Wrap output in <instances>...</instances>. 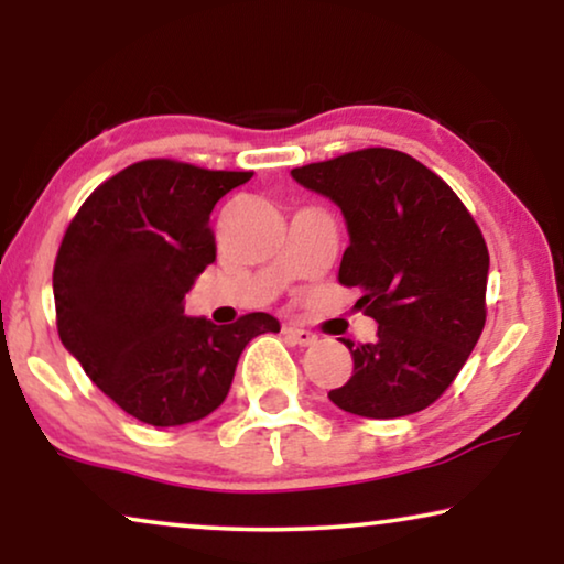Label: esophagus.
Here are the masks:
<instances>
[{
  "mask_svg": "<svg viewBox=\"0 0 564 564\" xmlns=\"http://www.w3.org/2000/svg\"><path fill=\"white\" fill-rule=\"evenodd\" d=\"M284 336H288L290 341L297 346H313L315 341H318V336H315L313 330L300 328V326H284Z\"/></svg>",
  "mask_w": 564,
  "mask_h": 564,
  "instance_id": "esophagus-1",
  "label": "esophagus"
}]
</instances>
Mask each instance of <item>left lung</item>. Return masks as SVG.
I'll list each match as a JSON object with an SVG mask.
<instances>
[{"instance_id": "left-lung-1", "label": "left lung", "mask_w": 564, "mask_h": 564, "mask_svg": "<svg viewBox=\"0 0 564 564\" xmlns=\"http://www.w3.org/2000/svg\"><path fill=\"white\" fill-rule=\"evenodd\" d=\"M346 220L349 249L338 282L359 288L377 321L372 344L354 346V372L330 403L361 419H400L449 388L485 326L490 257L449 184L403 151L365 149L292 169Z\"/></svg>"}]
</instances>
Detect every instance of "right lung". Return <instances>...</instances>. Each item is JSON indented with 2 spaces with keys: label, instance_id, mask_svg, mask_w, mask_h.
Listing matches in <instances>:
<instances>
[{
  "label": "right lung",
  "instance_id": "right-lung-1",
  "mask_svg": "<svg viewBox=\"0 0 564 564\" xmlns=\"http://www.w3.org/2000/svg\"><path fill=\"white\" fill-rule=\"evenodd\" d=\"M253 172L138 161L91 192L53 267L58 336L89 380L151 426H182L226 400L246 344L280 330L269 313L230 326L184 315L215 261L210 213Z\"/></svg>",
  "mask_w": 564,
  "mask_h": 564
}]
</instances>
